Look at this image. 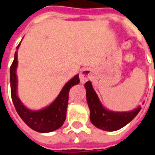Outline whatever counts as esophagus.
I'll list each match as a JSON object with an SVG mask.
<instances>
[{
  "instance_id": "34e87169",
  "label": "esophagus",
  "mask_w": 155,
  "mask_h": 155,
  "mask_svg": "<svg viewBox=\"0 0 155 155\" xmlns=\"http://www.w3.org/2000/svg\"><path fill=\"white\" fill-rule=\"evenodd\" d=\"M79 78H80V82H81V83H85V82H87L91 78V73L89 72V70L84 69V70H82L80 73Z\"/></svg>"
}]
</instances>
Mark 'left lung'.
Wrapping results in <instances>:
<instances>
[{"label":"left lung","mask_w":155,"mask_h":155,"mask_svg":"<svg viewBox=\"0 0 155 155\" xmlns=\"http://www.w3.org/2000/svg\"><path fill=\"white\" fill-rule=\"evenodd\" d=\"M87 101L90 109V120L94 126L104 131H114L126 126L134 118L140 110V105L131 111L116 112L107 109L101 104L98 95L94 90L91 82L85 83Z\"/></svg>","instance_id":"obj_1"}]
</instances>
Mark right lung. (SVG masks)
I'll return each instance as SVG.
<instances>
[{
  "label": "right lung",
  "mask_w": 155,
  "mask_h": 155,
  "mask_svg": "<svg viewBox=\"0 0 155 155\" xmlns=\"http://www.w3.org/2000/svg\"><path fill=\"white\" fill-rule=\"evenodd\" d=\"M20 43L16 47L17 50L19 48ZM17 52L18 51L15 53V58L10 71L11 98L16 111L22 120L32 130L41 133L55 131L64 123L68 107V93L71 87L78 84L80 82L78 74L75 75L64 86L56 99L51 104L43 109L32 110L25 106L18 96V78L16 74L18 67Z\"/></svg>",
  "instance_id": "1"
}]
</instances>
